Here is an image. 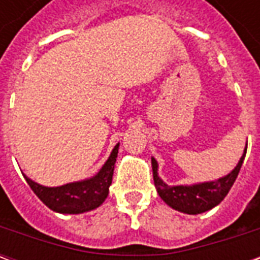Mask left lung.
<instances>
[{
    "mask_svg": "<svg viewBox=\"0 0 260 260\" xmlns=\"http://www.w3.org/2000/svg\"><path fill=\"white\" fill-rule=\"evenodd\" d=\"M245 154L246 149L238 164H237V167L223 178H218L217 181H212V182L196 184V185L178 186H169L158 178L157 161L152 158L154 185L157 188L160 198L175 210L186 213V214H199V213L207 212L214 206H217L218 203L227 196L231 186L238 177Z\"/></svg>",
    "mask_w": 260,
    "mask_h": 260,
    "instance_id": "left-lung-1",
    "label": "left lung"
}]
</instances>
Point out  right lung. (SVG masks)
<instances>
[{"label":"right lung","mask_w":260,"mask_h":260,"mask_svg":"<svg viewBox=\"0 0 260 260\" xmlns=\"http://www.w3.org/2000/svg\"><path fill=\"white\" fill-rule=\"evenodd\" d=\"M118 146L119 143L114 147L102 170L90 180L71 182L67 185L55 186V188H47V186L39 185L25 175L26 182L29 184L31 191L39 196V199L54 212L78 214V213L93 210L100 206L108 196V188L113 181L114 164L117 161Z\"/></svg>","instance_id":"right-lung-1"}]
</instances>
